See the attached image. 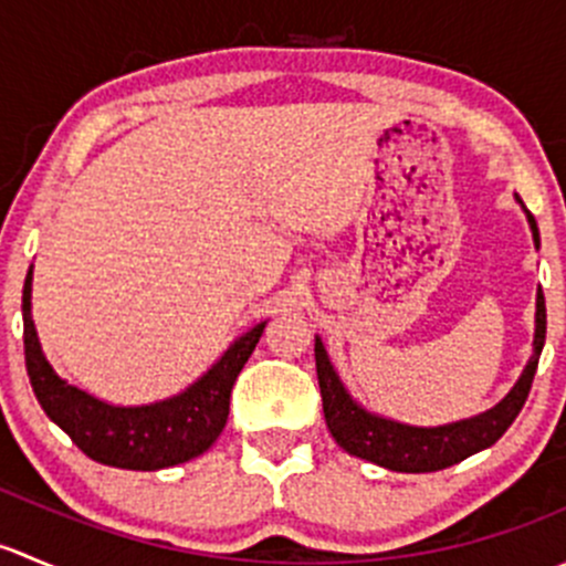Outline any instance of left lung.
<instances>
[{
	"mask_svg": "<svg viewBox=\"0 0 566 566\" xmlns=\"http://www.w3.org/2000/svg\"><path fill=\"white\" fill-rule=\"evenodd\" d=\"M517 202H521V199H517ZM526 219L531 227V235H534V247L539 249V230H536V221L528 210ZM545 295H542L539 290V293H536L534 353H531L526 369H523V375L517 378V384L512 386V391L506 394L495 408L443 427L399 424V421L384 419V416H375L369 413V410H364L361 405L350 397V391L345 389V384H342L339 375H336L334 364H331L328 353H325L323 342H319V336H315V361L325 424H328L334 441L339 443L347 454H356V458L375 462V465L380 468H389V471L430 473L454 465V462L493 447V443L510 430L512 421L517 419L521 408L526 405L536 364H539L542 345H545Z\"/></svg>",
	"mask_w": 566,
	"mask_h": 566,
	"instance_id": "1",
	"label": "left lung"
}]
</instances>
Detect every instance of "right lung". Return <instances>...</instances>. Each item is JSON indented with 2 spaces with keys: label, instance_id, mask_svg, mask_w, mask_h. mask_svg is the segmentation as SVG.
Wrapping results in <instances>:
<instances>
[{
  "label": "right lung",
  "instance_id": "obj_1",
  "mask_svg": "<svg viewBox=\"0 0 566 566\" xmlns=\"http://www.w3.org/2000/svg\"><path fill=\"white\" fill-rule=\"evenodd\" d=\"M24 358L40 408L90 460L128 471H158L199 458L213 447L230 416V394L243 364L254 353L265 323L238 336L224 356L186 391L153 405H108L62 380L40 350L32 323V268L21 295Z\"/></svg>",
  "mask_w": 566,
  "mask_h": 566
}]
</instances>
